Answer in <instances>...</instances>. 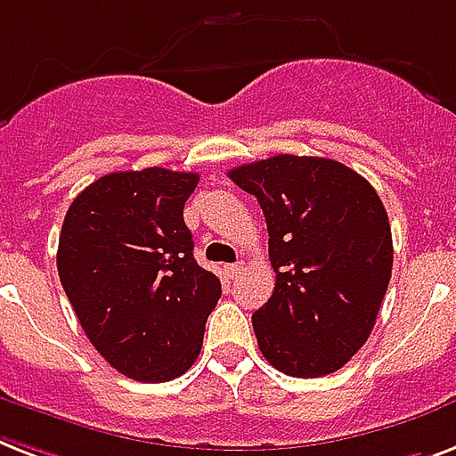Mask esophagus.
Listing matches in <instances>:
<instances>
[{
  "instance_id": "obj_1",
  "label": "esophagus",
  "mask_w": 456,
  "mask_h": 456,
  "mask_svg": "<svg viewBox=\"0 0 456 456\" xmlns=\"http://www.w3.org/2000/svg\"><path fill=\"white\" fill-rule=\"evenodd\" d=\"M242 273H245V264H231V265H228V275H231L232 280H238Z\"/></svg>"
}]
</instances>
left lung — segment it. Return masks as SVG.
I'll list each match as a JSON object with an SVG mask.
<instances>
[{
	"label": "left lung",
	"instance_id": "8db88e82",
	"mask_svg": "<svg viewBox=\"0 0 456 456\" xmlns=\"http://www.w3.org/2000/svg\"><path fill=\"white\" fill-rule=\"evenodd\" d=\"M268 225L275 289L251 325L275 370L313 379L362 348L388 289L393 240L377 191L327 158H275L235 167Z\"/></svg>",
	"mask_w": 456,
	"mask_h": 456
}]
</instances>
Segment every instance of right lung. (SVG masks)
Returning <instances> with one entry per match:
<instances>
[{
  "label": "right lung",
  "mask_w": 456,
  "mask_h": 456,
  "mask_svg": "<svg viewBox=\"0 0 456 456\" xmlns=\"http://www.w3.org/2000/svg\"><path fill=\"white\" fill-rule=\"evenodd\" d=\"M200 176L115 171L72 200L58 275L79 325L125 377L162 384L198 360L221 280L198 265L183 205Z\"/></svg>",
  "instance_id": "right-lung-1"
}]
</instances>
